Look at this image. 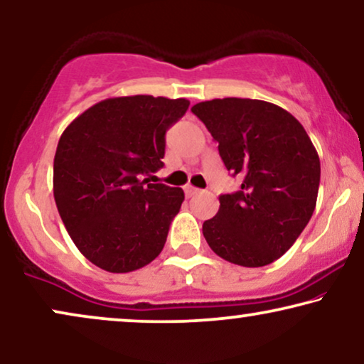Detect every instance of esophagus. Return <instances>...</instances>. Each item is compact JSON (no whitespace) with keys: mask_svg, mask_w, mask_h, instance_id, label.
<instances>
[{"mask_svg":"<svg viewBox=\"0 0 364 364\" xmlns=\"http://www.w3.org/2000/svg\"><path fill=\"white\" fill-rule=\"evenodd\" d=\"M185 193H186L188 198H191V196H195L196 193H200V190H198V188H195V186H191V185H186L185 186Z\"/></svg>","mask_w":364,"mask_h":364,"instance_id":"1","label":"esophagus"}]
</instances>
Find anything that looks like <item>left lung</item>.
I'll return each instance as SVG.
<instances>
[{
	"instance_id": "left-lung-1",
	"label": "left lung",
	"mask_w": 364,
	"mask_h": 364,
	"mask_svg": "<svg viewBox=\"0 0 364 364\" xmlns=\"http://www.w3.org/2000/svg\"><path fill=\"white\" fill-rule=\"evenodd\" d=\"M241 188L220 196L203 235L223 259L259 268L291 248L311 220L319 156L301 123L273 103L248 98L203 101L191 108Z\"/></svg>"
}]
</instances>
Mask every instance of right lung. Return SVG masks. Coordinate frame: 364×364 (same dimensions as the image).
Listing matches in <instances>:
<instances>
[{"mask_svg": "<svg viewBox=\"0 0 364 364\" xmlns=\"http://www.w3.org/2000/svg\"><path fill=\"white\" fill-rule=\"evenodd\" d=\"M190 101L108 98L73 119L58 141L53 193L73 243L109 273H129L161 253L185 193L149 183L163 168L168 128Z\"/></svg>", "mask_w": 364, "mask_h": 364, "instance_id": "1", "label": "right lung"}]
</instances>
